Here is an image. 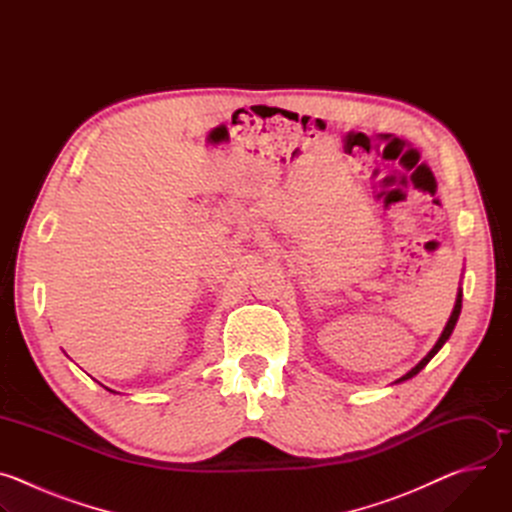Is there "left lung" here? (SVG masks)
<instances>
[{"label": "left lung", "instance_id": "8db88e82", "mask_svg": "<svg viewBox=\"0 0 512 512\" xmlns=\"http://www.w3.org/2000/svg\"><path fill=\"white\" fill-rule=\"evenodd\" d=\"M460 312H462V287L458 289V298H456V304H454V310H452V316H450V320H448V324H446V328H444V332H442V336L440 338H437V342H435V346L427 352V356L425 358H421L417 364H415V367L407 373V375H403L397 383H401V381H407V379H411V377H415L423 367H425V364L437 354V352H440V348L446 344V340L452 336V332H454V328H456V322H458V318H460Z\"/></svg>", "mask_w": 512, "mask_h": 512}]
</instances>
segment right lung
<instances>
[{
  "instance_id": "1",
  "label": "right lung",
  "mask_w": 512,
  "mask_h": 512,
  "mask_svg": "<svg viewBox=\"0 0 512 512\" xmlns=\"http://www.w3.org/2000/svg\"><path fill=\"white\" fill-rule=\"evenodd\" d=\"M109 391H111V389H109Z\"/></svg>"
}]
</instances>
